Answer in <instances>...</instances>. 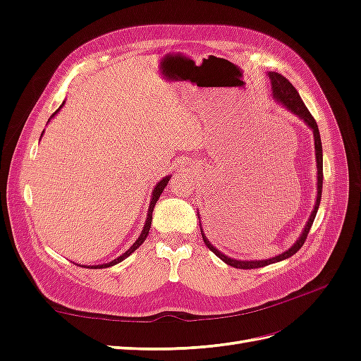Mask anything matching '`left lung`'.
<instances>
[{
    "label": "left lung",
    "instance_id": "left-lung-1",
    "mask_svg": "<svg viewBox=\"0 0 361 361\" xmlns=\"http://www.w3.org/2000/svg\"><path fill=\"white\" fill-rule=\"evenodd\" d=\"M269 78H271V84H272V94H274L276 99L279 102H281L283 105H285L288 110H290L293 114H297L300 118H302L304 122L313 129L316 162H318V197H316V204L313 207V212H312V215L309 218L307 224H305L301 236L298 238V241L295 243L288 251H285V253H281V255L272 257V259H267V260H235V259H231V257L224 256L223 253H220V251H218L209 241H207L206 236L202 233L206 247L209 248L214 255H216L223 262H226L227 265H231L233 268H239V269L262 268V267H267L269 264H276V262L285 260V259H288V257H290V256H293L295 253H297V251L305 243V239H307L309 231H310V227H312V224L314 221V216H316V212H318V207H319L321 197H322V195H321L322 194V180H324V173H322V143H321V135H319L318 123H316V120L313 118V116L307 110V106L304 105V102L301 99V96L298 94L297 89H295V87L285 78V76H283L281 73H277V72H271L269 73Z\"/></svg>",
    "mask_w": 361,
    "mask_h": 361
}]
</instances>
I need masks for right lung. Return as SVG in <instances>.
I'll return each instance as SVG.
<instances>
[{"label":"right lung","mask_w":361,"mask_h":361,"mask_svg":"<svg viewBox=\"0 0 361 361\" xmlns=\"http://www.w3.org/2000/svg\"><path fill=\"white\" fill-rule=\"evenodd\" d=\"M64 104V102H63ZM61 104V105H63ZM61 108V106H60ZM59 108V110H60ZM57 110V111H59ZM57 111L54 113L51 117H54L57 114ZM169 180H170V176H167V178H164L161 182H158V185L155 187V190H154V194H152V200H150V206H149V212H147V220H146V224H145V228H143V232H141V235H140V238L137 239V241L134 243V245L130 247L128 251H125V253L120 256V257H117V259H114L113 262H110V264H104V265H94V267H92V268H108V267H113V265H116V264H118V262H122L123 259H126L130 253H134V251L143 244L145 241H146V238H147V233H149V231H150V224H152V212H154V207H155V204H157V202H158V199H159V195H161V192L164 191V188L167 187V183H169Z\"/></svg>","instance_id":"obj_1"}]
</instances>
